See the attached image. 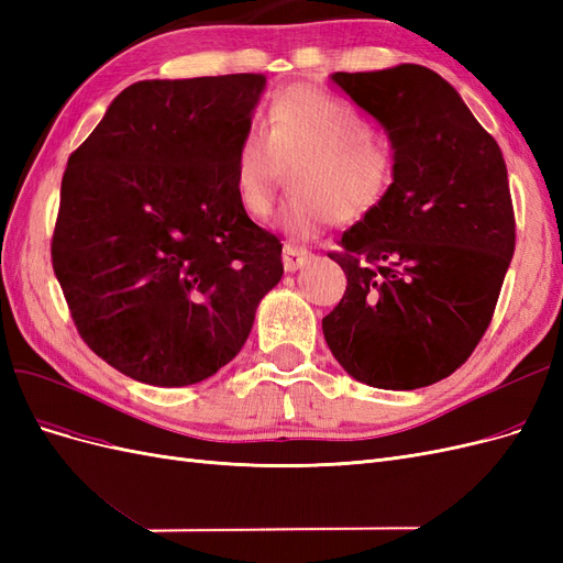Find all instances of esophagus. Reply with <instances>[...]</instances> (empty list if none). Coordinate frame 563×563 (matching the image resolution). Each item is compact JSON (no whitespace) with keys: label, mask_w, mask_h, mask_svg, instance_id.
Here are the masks:
<instances>
[{"label":"esophagus","mask_w":563,"mask_h":563,"mask_svg":"<svg viewBox=\"0 0 563 563\" xmlns=\"http://www.w3.org/2000/svg\"><path fill=\"white\" fill-rule=\"evenodd\" d=\"M282 258H284V269L286 272H296V269H300L305 263L310 261V251L308 249H300V246H294V244H284Z\"/></svg>","instance_id":"obj_1"}]
</instances>
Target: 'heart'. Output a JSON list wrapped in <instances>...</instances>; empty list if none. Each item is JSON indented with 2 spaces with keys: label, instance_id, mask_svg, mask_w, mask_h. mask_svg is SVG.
<instances>
[{
  "label": "heart",
  "instance_id": "heart-1",
  "mask_svg": "<svg viewBox=\"0 0 563 563\" xmlns=\"http://www.w3.org/2000/svg\"><path fill=\"white\" fill-rule=\"evenodd\" d=\"M286 168H294V197L279 228L294 240L317 236L333 218H366L395 178L391 152L373 139L366 119L343 98L308 84L272 100L269 129L251 124L236 147L234 190L251 218L272 211Z\"/></svg>",
  "mask_w": 563,
  "mask_h": 563
}]
</instances>
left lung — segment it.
I'll return each instance as SVG.
<instances>
[{
	"instance_id": "8db88e82",
	"label": "left lung",
	"mask_w": 563,
	"mask_h": 563,
	"mask_svg": "<svg viewBox=\"0 0 563 563\" xmlns=\"http://www.w3.org/2000/svg\"><path fill=\"white\" fill-rule=\"evenodd\" d=\"M331 81L385 129L395 178L329 253L347 291L323 317V338L354 380L428 387L467 362L512 261L503 152L430 67L401 63Z\"/></svg>"
}]
</instances>
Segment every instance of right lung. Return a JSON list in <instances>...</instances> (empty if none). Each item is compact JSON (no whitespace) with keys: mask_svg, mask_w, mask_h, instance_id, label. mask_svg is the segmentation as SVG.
<instances>
[{"mask_svg":"<svg viewBox=\"0 0 563 563\" xmlns=\"http://www.w3.org/2000/svg\"><path fill=\"white\" fill-rule=\"evenodd\" d=\"M263 75L135 81L67 159L51 261L100 360L157 387L211 378L284 275L234 159Z\"/></svg>","mask_w":563,"mask_h":563,"instance_id":"add662e5","label":"right lung"}]
</instances>
